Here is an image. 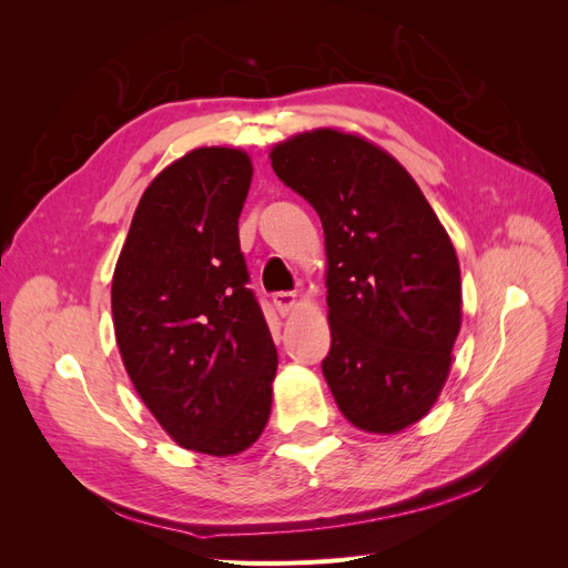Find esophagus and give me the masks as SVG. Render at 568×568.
I'll use <instances>...</instances> for the list:
<instances>
[{
    "label": "esophagus",
    "instance_id": "esophagus-1",
    "mask_svg": "<svg viewBox=\"0 0 568 568\" xmlns=\"http://www.w3.org/2000/svg\"><path fill=\"white\" fill-rule=\"evenodd\" d=\"M272 303H274V307H277V313L284 317V315L294 311L296 294H294V291H280V294L272 296Z\"/></svg>",
    "mask_w": 568,
    "mask_h": 568
}]
</instances>
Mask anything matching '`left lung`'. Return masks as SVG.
<instances>
[{"mask_svg":"<svg viewBox=\"0 0 568 568\" xmlns=\"http://www.w3.org/2000/svg\"><path fill=\"white\" fill-rule=\"evenodd\" d=\"M326 246L332 348L322 374L353 426L398 434L434 407L462 324L457 253L417 182L357 134L313 130L270 151Z\"/></svg>","mask_w":568,"mask_h":568,"instance_id":"8db88e82","label":"left lung"}]
</instances>
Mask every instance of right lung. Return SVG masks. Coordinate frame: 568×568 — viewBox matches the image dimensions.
Masks as SVG:
<instances>
[{
	"mask_svg": "<svg viewBox=\"0 0 568 568\" xmlns=\"http://www.w3.org/2000/svg\"><path fill=\"white\" fill-rule=\"evenodd\" d=\"M251 178L248 153L227 146L168 165L136 205L111 286L115 341L140 398L182 448L215 457L261 438L277 374L239 246Z\"/></svg>",
	"mask_w": 568,
	"mask_h": 568,
	"instance_id": "right-lung-1",
	"label": "right lung"
}]
</instances>
